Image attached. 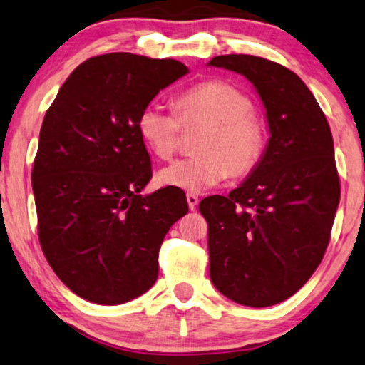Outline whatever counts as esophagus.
<instances>
[{
    "instance_id": "esophagus-1",
    "label": "esophagus",
    "mask_w": 365,
    "mask_h": 365,
    "mask_svg": "<svg viewBox=\"0 0 365 365\" xmlns=\"http://www.w3.org/2000/svg\"><path fill=\"white\" fill-rule=\"evenodd\" d=\"M187 201H188V206H190V210H197V206H198V197L195 193H187Z\"/></svg>"
}]
</instances>
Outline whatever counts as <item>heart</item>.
<instances>
[{"instance_id": "obj_1", "label": "heart", "mask_w": 365, "mask_h": 365, "mask_svg": "<svg viewBox=\"0 0 365 365\" xmlns=\"http://www.w3.org/2000/svg\"><path fill=\"white\" fill-rule=\"evenodd\" d=\"M206 124L198 155L172 162L159 172V182L190 193H201L230 177H246L259 165L265 149L262 119L241 88L221 80L193 85L175 98V110L149 103L139 113L138 129L148 149L170 159L183 128Z\"/></svg>"}]
</instances>
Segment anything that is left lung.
Instances as JSON below:
<instances>
[{
	"instance_id": "1",
	"label": "left lung",
	"mask_w": 365,
	"mask_h": 365,
	"mask_svg": "<svg viewBox=\"0 0 365 365\" xmlns=\"http://www.w3.org/2000/svg\"><path fill=\"white\" fill-rule=\"evenodd\" d=\"M208 65L241 73L265 106L270 139L237 188L200 201L208 222L210 277L222 295L264 308L307 284L328 247L341 185L324 113L292 70L230 53Z\"/></svg>"
}]
</instances>
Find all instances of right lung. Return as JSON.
<instances>
[{
	"instance_id": "1",
	"label": "right lung",
	"mask_w": 365,
	"mask_h": 365,
	"mask_svg": "<svg viewBox=\"0 0 365 365\" xmlns=\"http://www.w3.org/2000/svg\"><path fill=\"white\" fill-rule=\"evenodd\" d=\"M188 73L173 58L91 57L70 73L43 118L32 168L47 262L85 300L121 304L159 275V249L188 205L180 188L140 195L152 178L140 110Z\"/></svg>"
}]
</instances>
